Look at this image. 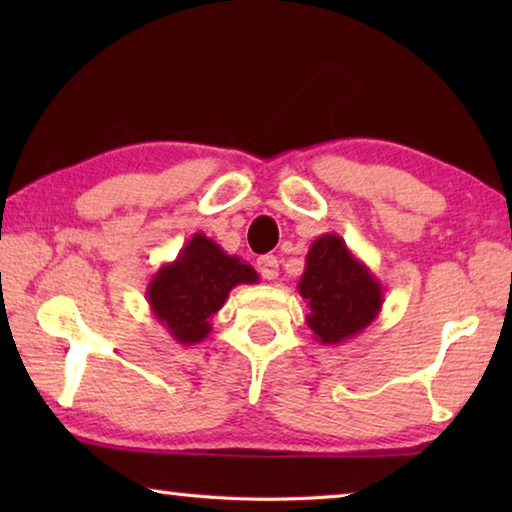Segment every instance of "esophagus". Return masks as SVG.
Instances as JSON below:
<instances>
[{
  "label": "esophagus",
  "instance_id": "1",
  "mask_svg": "<svg viewBox=\"0 0 512 512\" xmlns=\"http://www.w3.org/2000/svg\"><path fill=\"white\" fill-rule=\"evenodd\" d=\"M257 271L264 280H275L277 273H280V262H277V257L273 255H264L257 259Z\"/></svg>",
  "mask_w": 512,
  "mask_h": 512
}]
</instances>
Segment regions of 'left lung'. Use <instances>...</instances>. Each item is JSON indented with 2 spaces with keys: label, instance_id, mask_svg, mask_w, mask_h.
Returning <instances> with one entry per match:
<instances>
[{
  "label": "left lung",
  "instance_id": "left-lung-1",
  "mask_svg": "<svg viewBox=\"0 0 512 512\" xmlns=\"http://www.w3.org/2000/svg\"><path fill=\"white\" fill-rule=\"evenodd\" d=\"M298 291L309 307L307 327L323 345L354 339L384 305L379 280L336 232L320 235L309 246Z\"/></svg>",
  "mask_w": 512,
  "mask_h": 512
}]
</instances>
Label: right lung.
I'll return each mask as SVG.
<instances>
[{
	"instance_id": "right-lung-1",
	"label": "right lung",
	"mask_w": 512,
	"mask_h": 512,
	"mask_svg": "<svg viewBox=\"0 0 512 512\" xmlns=\"http://www.w3.org/2000/svg\"><path fill=\"white\" fill-rule=\"evenodd\" d=\"M257 280L253 266L196 232L173 262L155 271L146 287V302L173 341L196 345L212 332L210 320L230 291L237 284H257Z\"/></svg>"
}]
</instances>
